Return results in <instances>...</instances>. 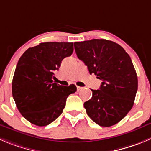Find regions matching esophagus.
Instances as JSON below:
<instances>
[{
	"instance_id": "esophagus-1",
	"label": "esophagus",
	"mask_w": 151,
	"mask_h": 151,
	"mask_svg": "<svg viewBox=\"0 0 151 151\" xmlns=\"http://www.w3.org/2000/svg\"><path fill=\"white\" fill-rule=\"evenodd\" d=\"M83 88V87H80V86H77V91H80V90L82 89Z\"/></svg>"
}]
</instances>
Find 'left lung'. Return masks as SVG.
Returning <instances> with one entry per match:
<instances>
[{"mask_svg":"<svg viewBox=\"0 0 151 151\" xmlns=\"http://www.w3.org/2000/svg\"><path fill=\"white\" fill-rule=\"evenodd\" d=\"M77 56L90 74L102 80L100 88L84 103L86 113L101 127L118 123L130 111L138 89L136 70L129 54L118 44L106 39L74 42Z\"/></svg>","mask_w":151,"mask_h":151,"instance_id":"left-lung-1","label":"left lung"}]
</instances>
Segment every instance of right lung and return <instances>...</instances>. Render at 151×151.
Segmentation results:
<instances>
[{"instance_id":"1","label":"right lung","mask_w":151,"mask_h":151,"mask_svg":"<svg viewBox=\"0 0 151 151\" xmlns=\"http://www.w3.org/2000/svg\"><path fill=\"white\" fill-rule=\"evenodd\" d=\"M74 50L72 42H44L28 48L20 57L12 83L16 106L28 122L47 126L58 118L69 95L77 91L53 83L55 71Z\"/></svg>"}]
</instances>
